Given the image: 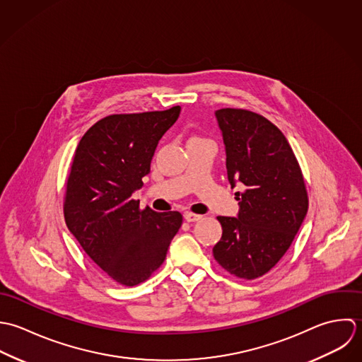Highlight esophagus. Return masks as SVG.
<instances>
[{
    "label": "esophagus",
    "mask_w": 362,
    "mask_h": 362,
    "mask_svg": "<svg viewBox=\"0 0 362 362\" xmlns=\"http://www.w3.org/2000/svg\"><path fill=\"white\" fill-rule=\"evenodd\" d=\"M202 216L200 214H194V213H185V219L187 221V222H196V221H200L202 219Z\"/></svg>",
    "instance_id": "34e87169"
}]
</instances>
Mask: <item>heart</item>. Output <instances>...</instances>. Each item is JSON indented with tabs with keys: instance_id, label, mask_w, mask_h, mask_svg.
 <instances>
[{
	"instance_id": "obj_1",
	"label": "heart",
	"mask_w": 362,
	"mask_h": 362,
	"mask_svg": "<svg viewBox=\"0 0 362 362\" xmlns=\"http://www.w3.org/2000/svg\"><path fill=\"white\" fill-rule=\"evenodd\" d=\"M193 140H204V139H200V137H193L190 141H193Z\"/></svg>"
}]
</instances>
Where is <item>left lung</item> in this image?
I'll use <instances>...</instances> for the list:
<instances>
[{
	"mask_svg": "<svg viewBox=\"0 0 362 362\" xmlns=\"http://www.w3.org/2000/svg\"><path fill=\"white\" fill-rule=\"evenodd\" d=\"M218 126L226 172L239 202L238 217H217L222 236L214 259L228 273L255 280L286 255L308 213V193L295 153L284 134L262 115L219 109Z\"/></svg>",
	"mask_w": 362,
	"mask_h": 362,
	"instance_id": "obj_1",
	"label": "left lung"
}]
</instances>
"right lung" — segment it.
<instances>
[{
  "label": "right lung",
  "instance_id": "add662e5",
  "mask_svg": "<svg viewBox=\"0 0 362 362\" xmlns=\"http://www.w3.org/2000/svg\"><path fill=\"white\" fill-rule=\"evenodd\" d=\"M180 106L162 112L110 115L75 149L66 185L64 218L85 253L116 283L145 281L166 257L182 225L179 211L156 213L132 194L143 187L162 136Z\"/></svg>",
  "mask_w": 362,
  "mask_h": 362
}]
</instances>
